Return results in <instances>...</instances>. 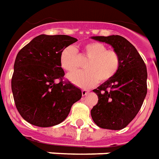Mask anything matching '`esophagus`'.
<instances>
[{
    "label": "esophagus",
    "mask_w": 159,
    "mask_h": 159,
    "mask_svg": "<svg viewBox=\"0 0 159 159\" xmlns=\"http://www.w3.org/2000/svg\"><path fill=\"white\" fill-rule=\"evenodd\" d=\"M89 93V90H86V89H83L82 90V94H83V96H86V95L88 94Z\"/></svg>",
    "instance_id": "obj_1"
}]
</instances>
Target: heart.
<instances>
[{
  "label": "heart",
  "instance_id": "b5f03b06",
  "mask_svg": "<svg viewBox=\"0 0 159 159\" xmlns=\"http://www.w3.org/2000/svg\"><path fill=\"white\" fill-rule=\"evenodd\" d=\"M79 58H87L84 70L70 74L71 83L83 89H89L101 82L109 81L116 74L121 65V57L116 50L99 42H89L77 49L66 47L60 55V66L67 72L76 70L79 66Z\"/></svg>",
  "mask_w": 159,
  "mask_h": 159
}]
</instances>
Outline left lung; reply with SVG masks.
<instances>
[{
    "mask_svg": "<svg viewBox=\"0 0 159 159\" xmlns=\"http://www.w3.org/2000/svg\"><path fill=\"white\" fill-rule=\"evenodd\" d=\"M92 39L110 44L120 54L121 65L116 76L93 90L98 101L91 116L100 128L121 130L136 117L147 95V66L133 44L122 36Z\"/></svg>",
    "mask_w": 159,
    "mask_h": 159,
    "instance_id": "1",
    "label": "left lung"
}]
</instances>
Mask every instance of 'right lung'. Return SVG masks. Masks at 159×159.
I'll use <instances>...</instances> for the list:
<instances>
[{
    "label": "right lung",
    "mask_w": 159,
    "mask_h": 159,
    "mask_svg": "<svg viewBox=\"0 0 159 159\" xmlns=\"http://www.w3.org/2000/svg\"><path fill=\"white\" fill-rule=\"evenodd\" d=\"M76 41L68 35L41 34L18 52L11 90L17 111L26 121L39 127L60 124L82 98L81 89L64 80L60 66L61 52Z\"/></svg>",
    "instance_id": "add662e5"
}]
</instances>
